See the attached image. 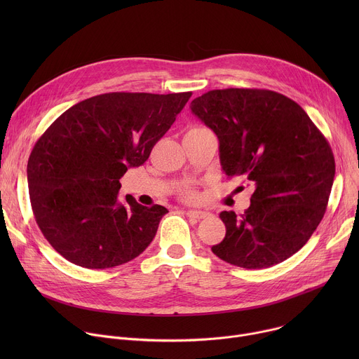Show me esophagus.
<instances>
[{
    "mask_svg": "<svg viewBox=\"0 0 359 359\" xmlns=\"http://www.w3.org/2000/svg\"><path fill=\"white\" fill-rule=\"evenodd\" d=\"M186 216L196 219V220H201V219H206L210 216L209 212H203V210H186Z\"/></svg>",
    "mask_w": 359,
    "mask_h": 359,
    "instance_id": "obj_1",
    "label": "esophagus"
}]
</instances>
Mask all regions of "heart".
<instances>
[{
  "instance_id": "1",
  "label": "heart",
  "mask_w": 359,
  "mask_h": 359,
  "mask_svg": "<svg viewBox=\"0 0 359 359\" xmlns=\"http://www.w3.org/2000/svg\"><path fill=\"white\" fill-rule=\"evenodd\" d=\"M194 129H201V126H194V128H191L190 130H194ZM180 196H182L184 200H187V201H194V200L197 198V191H196V189H194L193 186L186 184V186L182 187Z\"/></svg>"
}]
</instances>
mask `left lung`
<instances>
[{"label":"left lung","instance_id":"8db88e82","mask_svg":"<svg viewBox=\"0 0 359 359\" xmlns=\"http://www.w3.org/2000/svg\"><path fill=\"white\" fill-rule=\"evenodd\" d=\"M190 109L217 135L226 175L254 187L243 215L220 213L226 236L212 251L243 269L287 260L327 210L335 176L328 140L297 102L269 89L209 90Z\"/></svg>","mask_w":359,"mask_h":359}]
</instances>
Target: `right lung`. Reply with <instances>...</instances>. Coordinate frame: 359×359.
<instances>
[{"mask_svg":"<svg viewBox=\"0 0 359 359\" xmlns=\"http://www.w3.org/2000/svg\"><path fill=\"white\" fill-rule=\"evenodd\" d=\"M191 92H111L65 111L28 159L32 213L48 243L85 269L125 264L156 236L168 209L119 196V179L142 166Z\"/></svg>","mask_w":359,"mask_h":359,"instance_id":"obj_1","label":"right lung"}]
</instances>
